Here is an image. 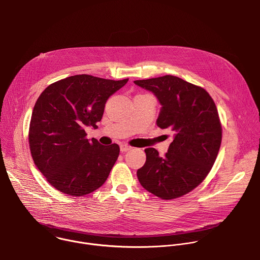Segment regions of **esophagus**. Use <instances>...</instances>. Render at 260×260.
<instances>
[{
    "label": "esophagus",
    "instance_id": "1",
    "mask_svg": "<svg viewBox=\"0 0 260 260\" xmlns=\"http://www.w3.org/2000/svg\"><path fill=\"white\" fill-rule=\"evenodd\" d=\"M131 149H132V147L128 146V145H125V144L120 145V151H121V152H127V151L131 150Z\"/></svg>",
    "mask_w": 260,
    "mask_h": 260
}]
</instances>
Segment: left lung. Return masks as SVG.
Returning a JSON list of instances; mask_svg holds the SVG:
<instances>
[{
  "label": "left lung",
  "instance_id": "left-lung-1",
  "mask_svg": "<svg viewBox=\"0 0 260 260\" xmlns=\"http://www.w3.org/2000/svg\"><path fill=\"white\" fill-rule=\"evenodd\" d=\"M134 83L151 91L161 105L156 120L174 132L164 157L146 148V162L138 170L142 186L162 200L193 190L211 171L221 145L222 128L213 99L202 87L166 75Z\"/></svg>",
  "mask_w": 260,
  "mask_h": 260
}]
</instances>
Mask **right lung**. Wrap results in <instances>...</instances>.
<instances>
[{"mask_svg":"<svg viewBox=\"0 0 260 260\" xmlns=\"http://www.w3.org/2000/svg\"><path fill=\"white\" fill-rule=\"evenodd\" d=\"M128 79L75 75L50 84L37 100L28 143L36 167L58 191L81 197L100 188L119 155V146L86 139L96 128L107 100Z\"/></svg>","mask_w":260,"mask_h":260,"instance_id":"add662e5","label":"right lung"}]
</instances>
